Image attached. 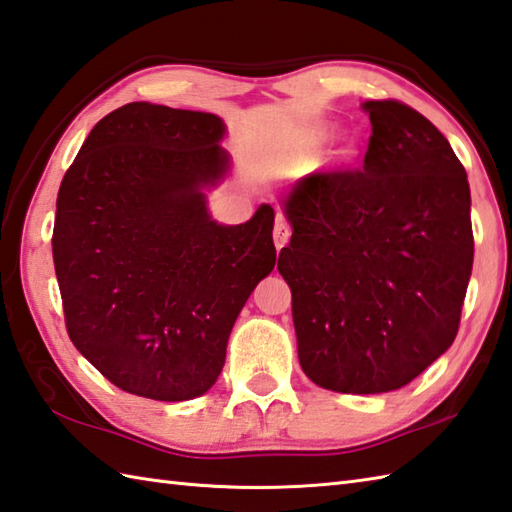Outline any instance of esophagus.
<instances>
[{
    "instance_id": "1",
    "label": "esophagus",
    "mask_w": 512,
    "mask_h": 512,
    "mask_svg": "<svg viewBox=\"0 0 512 512\" xmlns=\"http://www.w3.org/2000/svg\"><path fill=\"white\" fill-rule=\"evenodd\" d=\"M289 236H291L289 225L283 221V218L278 216L276 218V227H274V245H276L278 252L289 243Z\"/></svg>"
}]
</instances>
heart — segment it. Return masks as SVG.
Wrapping results in <instances>:
<instances>
[{"instance_id": "b5f03b06", "label": "heart", "mask_w": 512, "mask_h": 512, "mask_svg": "<svg viewBox=\"0 0 512 512\" xmlns=\"http://www.w3.org/2000/svg\"><path fill=\"white\" fill-rule=\"evenodd\" d=\"M329 137H331L329 125H318V128H311V130L305 132V137H302V148H305V150L320 148L322 143L329 141ZM353 154H356V145H353L351 141H344L338 148V159L340 161H349Z\"/></svg>"}]
</instances>
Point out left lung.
I'll return each mask as SVG.
<instances>
[{
    "mask_svg": "<svg viewBox=\"0 0 512 512\" xmlns=\"http://www.w3.org/2000/svg\"><path fill=\"white\" fill-rule=\"evenodd\" d=\"M358 172L289 187L291 289L302 371L338 393L402 389L451 347L473 269L471 187L451 143L400 101H364Z\"/></svg>",
    "mask_w": 512,
    "mask_h": 512,
    "instance_id": "left-lung-1",
    "label": "left lung"
}]
</instances>
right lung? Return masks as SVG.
<instances>
[{
    "instance_id": "right-lung-1",
    "label": "right lung",
    "mask_w": 512,
    "mask_h": 512,
    "mask_svg": "<svg viewBox=\"0 0 512 512\" xmlns=\"http://www.w3.org/2000/svg\"><path fill=\"white\" fill-rule=\"evenodd\" d=\"M212 112L134 101L103 117L57 196L52 258L72 344L132 395L194 400L223 371L247 298L276 265L274 210L216 223L232 159Z\"/></svg>"
}]
</instances>
